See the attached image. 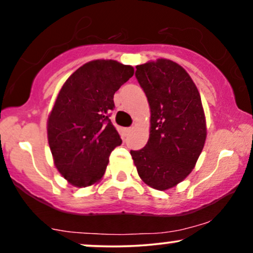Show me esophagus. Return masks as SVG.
Instances as JSON below:
<instances>
[{
	"mask_svg": "<svg viewBox=\"0 0 253 253\" xmlns=\"http://www.w3.org/2000/svg\"><path fill=\"white\" fill-rule=\"evenodd\" d=\"M132 129H133V127H127V128H125V132H126V133H129L130 130H132Z\"/></svg>",
	"mask_w": 253,
	"mask_h": 253,
	"instance_id": "34e87169",
	"label": "esophagus"
}]
</instances>
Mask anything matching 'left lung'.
Listing matches in <instances>:
<instances>
[{"label":"left lung","mask_w":253,"mask_h":253,"mask_svg":"<svg viewBox=\"0 0 253 253\" xmlns=\"http://www.w3.org/2000/svg\"><path fill=\"white\" fill-rule=\"evenodd\" d=\"M135 77L151 109L150 138L130 156L150 187L167 190L195 167L206 141V119L195 83L181 65L157 59L136 66Z\"/></svg>","instance_id":"obj_1"}]
</instances>
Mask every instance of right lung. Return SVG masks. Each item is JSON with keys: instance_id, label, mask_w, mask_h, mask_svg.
<instances>
[{"instance_id": "right-lung-1", "label": "right lung", "mask_w": 253, "mask_h": 253, "mask_svg": "<svg viewBox=\"0 0 253 253\" xmlns=\"http://www.w3.org/2000/svg\"><path fill=\"white\" fill-rule=\"evenodd\" d=\"M134 74L115 60L84 64L66 80L47 121L54 165L78 188L94 184L106 171L109 155L121 140L110 121L114 94Z\"/></svg>"}]
</instances>
